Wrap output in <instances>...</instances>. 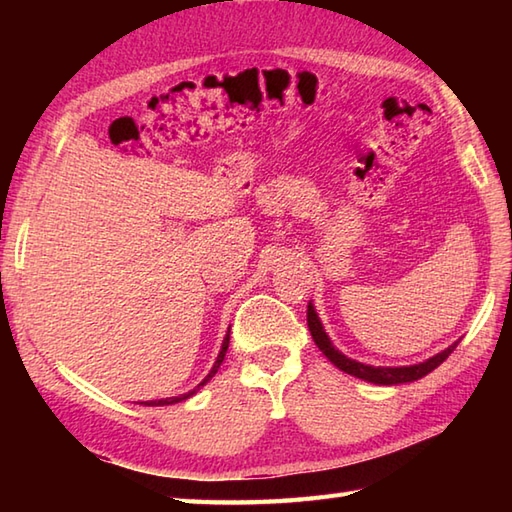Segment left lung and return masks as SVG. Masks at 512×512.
<instances>
[{"label":"left lung","mask_w":512,"mask_h":512,"mask_svg":"<svg viewBox=\"0 0 512 512\" xmlns=\"http://www.w3.org/2000/svg\"><path fill=\"white\" fill-rule=\"evenodd\" d=\"M308 328L314 343H317L319 350L328 356V361L334 363L336 367L341 369V372L356 376L361 380H367V383H374V385H400V383H413V380H418L422 376H427L429 372H433L440 363H444L449 358V354L458 347V343L449 345L447 350H442L440 354L427 358L424 363L418 365H402V367H374V365H365V363H358L354 358H347L343 352L336 350L332 345L330 336L325 334L323 330V323L319 319L317 310H314L312 303H308Z\"/></svg>","instance_id":"8db88e82"}]
</instances>
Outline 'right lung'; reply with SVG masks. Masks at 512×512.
<instances>
[{
    "label": "right lung",
    "instance_id": "add662e5",
    "mask_svg": "<svg viewBox=\"0 0 512 512\" xmlns=\"http://www.w3.org/2000/svg\"><path fill=\"white\" fill-rule=\"evenodd\" d=\"M228 332H231V328H228ZM228 332H226V336H224V343H222V350H220V354H217V358H215V363H213V367H211V372L206 374V378L202 380V383L195 387L193 391H189V394H180V396H173V398H160V400H145V402H140V405H147V407H162V405H176V402H182V400H187V398H191L195 391H198L200 387H204L206 383H209V380L217 374V369H220V365H222V361H224V356H226V350H228V339H231V336H228Z\"/></svg>",
    "mask_w": 512,
    "mask_h": 512
}]
</instances>
